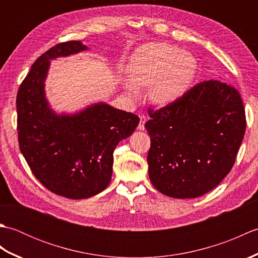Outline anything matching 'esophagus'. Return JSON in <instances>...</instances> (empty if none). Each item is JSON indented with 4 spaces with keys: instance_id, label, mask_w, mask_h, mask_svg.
<instances>
[{
    "instance_id": "34e87169",
    "label": "esophagus",
    "mask_w": 258,
    "mask_h": 258,
    "mask_svg": "<svg viewBox=\"0 0 258 258\" xmlns=\"http://www.w3.org/2000/svg\"><path fill=\"white\" fill-rule=\"evenodd\" d=\"M140 119H141V120H140V124H139V130H140V131H144V130H145V123H146L147 118H146L145 115H141Z\"/></svg>"
}]
</instances>
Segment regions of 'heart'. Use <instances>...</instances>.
<instances>
[{"instance_id": "obj_1", "label": "heart", "mask_w": 258, "mask_h": 258, "mask_svg": "<svg viewBox=\"0 0 258 258\" xmlns=\"http://www.w3.org/2000/svg\"><path fill=\"white\" fill-rule=\"evenodd\" d=\"M196 61L188 53L167 43H149L136 50L126 67L128 94L149 87L150 100L158 104L176 101L188 89L196 73Z\"/></svg>"}]
</instances>
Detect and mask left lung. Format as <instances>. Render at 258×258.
<instances>
[{"instance_id":"obj_1","label":"left lung","mask_w":258,"mask_h":258,"mask_svg":"<svg viewBox=\"0 0 258 258\" xmlns=\"http://www.w3.org/2000/svg\"><path fill=\"white\" fill-rule=\"evenodd\" d=\"M149 115V175L162 194L195 199L231 172L246 128L235 87L217 80L201 82L166 106L150 107Z\"/></svg>"}]
</instances>
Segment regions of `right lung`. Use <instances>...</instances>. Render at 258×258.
<instances>
[{
    "mask_svg": "<svg viewBox=\"0 0 258 258\" xmlns=\"http://www.w3.org/2000/svg\"><path fill=\"white\" fill-rule=\"evenodd\" d=\"M87 50L80 41L58 43L38 57L16 96L20 150L34 176L52 193L89 199L112 179L113 152L140 123L133 113L105 103L74 115L54 113L45 97L50 59Z\"/></svg>",
    "mask_w": 258,
    "mask_h": 258,
    "instance_id": "obj_1",
    "label": "right lung"
}]
</instances>
